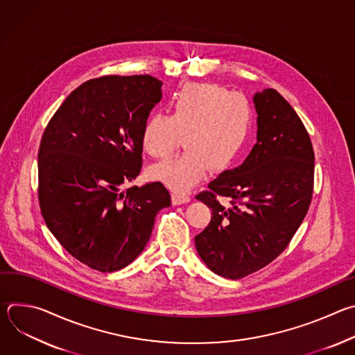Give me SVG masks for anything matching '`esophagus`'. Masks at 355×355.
Here are the masks:
<instances>
[{"label": "esophagus", "instance_id": "34e87169", "mask_svg": "<svg viewBox=\"0 0 355 355\" xmlns=\"http://www.w3.org/2000/svg\"><path fill=\"white\" fill-rule=\"evenodd\" d=\"M191 200L189 193L185 192H173V204L174 205H181V204H187V202Z\"/></svg>", "mask_w": 355, "mask_h": 355}]
</instances>
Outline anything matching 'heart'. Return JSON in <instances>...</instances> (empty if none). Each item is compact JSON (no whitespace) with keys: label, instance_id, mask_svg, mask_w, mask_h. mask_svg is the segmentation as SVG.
I'll return each mask as SVG.
<instances>
[{"label":"heart","instance_id":"1","mask_svg":"<svg viewBox=\"0 0 355 355\" xmlns=\"http://www.w3.org/2000/svg\"><path fill=\"white\" fill-rule=\"evenodd\" d=\"M170 116L153 114L141 132V146L155 159L170 156L184 136L185 153L151 167L153 180L184 192L209 168H229L247 146L252 132V107L240 92L211 83L184 85L170 99Z\"/></svg>","mask_w":355,"mask_h":355}]
</instances>
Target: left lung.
I'll list each match as a JSON object with an SVG mask.
<instances>
[{
	"label": "left lung",
	"instance_id": "1",
	"mask_svg": "<svg viewBox=\"0 0 355 355\" xmlns=\"http://www.w3.org/2000/svg\"><path fill=\"white\" fill-rule=\"evenodd\" d=\"M257 143L241 166L222 173L196 195L212 209L195 236L199 257L215 274L240 279L286 248L305 219L315 178L309 133L288 101L272 88L254 95ZM218 196L230 198L226 209Z\"/></svg>",
	"mask_w": 355,
	"mask_h": 355
}]
</instances>
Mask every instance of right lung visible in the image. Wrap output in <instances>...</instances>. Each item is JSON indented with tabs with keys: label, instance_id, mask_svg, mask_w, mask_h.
I'll use <instances>...</instances> for the list:
<instances>
[{
	"label": "right lung",
	"instance_id": "add662e5",
	"mask_svg": "<svg viewBox=\"0 0 355 355\" xmlns=\"http://www.w3.org/2000/svg\"><path fill=\"white\" fill-rule=\"evenodd\" d=\"M162 99L151 76H104L77 87L49 121L37 153L39 205L70 254L101 272L129 266L147 244L162 182L123 187L141 170V132Z\"/></svg>",
	"mask_w": 355,
	"mask_h": 355
}]
</instances>
